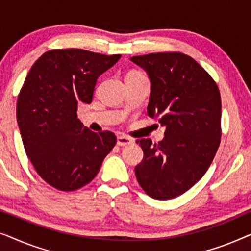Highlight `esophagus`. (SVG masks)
<instances>
[{
    "label": "esophagus",
    "instance_id": "obj_1",
    "mask_svg": "<svg viewBox=\"0 0 251 251\" xmlns=\"http://www.w3.org/2000/svg\"><path fill=\"white\" fill-rule=\"evenodd\" d=\"M133 143V140L130 138L128 136H119L118 137V140H116V144H118L119 146H128V145H131Z\"/></svg>",
    "mask_w": 251,
    "mask_h": 251
}]
</instances>
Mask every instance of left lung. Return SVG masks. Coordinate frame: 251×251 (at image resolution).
<instances>
[{"label": "left lung", "mask_w": 251, "mask_h": 251, "mask_svg": "<svg viewBox=\"0 0 251 251\" xmlns=\"http://www.w3.org/2000/svg\"><path fill=\"white\" fill-rule=\"evenodd\" d=\"M151 82L147 114L166 128L157 144L137 140L144 159L137 180L151 198L169 200L203 177L221 142L222 100L217 84L193 58L180 52L130 58Z\"/></svg>", "instance_id": "left-lung-1"}]
</instances>
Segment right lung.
Here are the masks:
<instances>
[{
	"mask_svg": "<svg viewBox=\"0 0 251 251\" xmlns=\"http://www.w3.org/2000/svg\"><path fill=\"white\" fill-rule=\"evenodd\" d=\"M121 54L81 49L50 50L27 74L17 101V122L37 174L60 191H75L97 176L115 146L111 131L94 132L77 119V104H90L100 75Z\"/></svg>",
	"mask_w": 251,
	"mask_h": 251,
	"instance_id": "obj_1",
	"label": "right lung"
}]
</instances>
